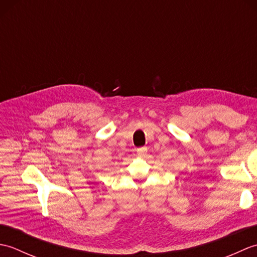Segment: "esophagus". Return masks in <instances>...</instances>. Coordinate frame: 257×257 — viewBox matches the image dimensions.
Returning <instances> with one entry per match:
<instances>
[{"label": "esophagus", "instance_id": "esophagus-1", "mask_svg": "<svg viewBox=\"0 0 257 257\" xmlns=\"http://www.w3.org/2000/svg\"><path fill=\"white\" fill-rule=\"evenodd\" d=\"M137 154L140 157L146 156V154H147V148H146V147H143V148H138L137 149Z\"/></svg>", "mask_w": 257, "mask_h": 257}]
</instances>
